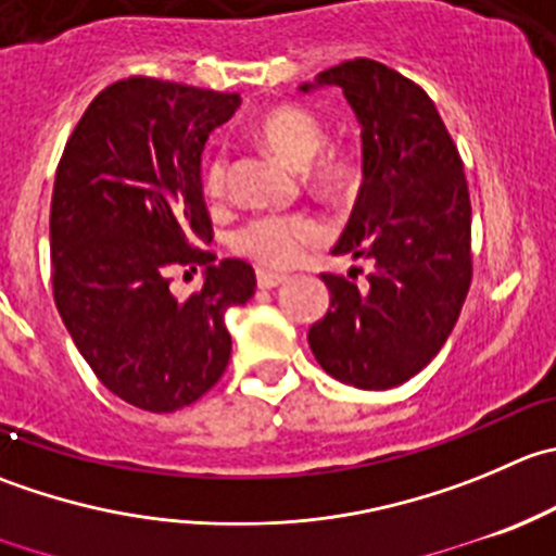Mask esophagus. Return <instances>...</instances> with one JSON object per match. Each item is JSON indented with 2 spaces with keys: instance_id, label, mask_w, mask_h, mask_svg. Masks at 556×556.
I'll use <instances>...</instances> for the list:
<instances>
[{
  "instance_id": "34e87169",
  "label": "esophagus",
  "mask_w": 556,
  "mask_h": 556,
  "mask_svg": "<svg viewBox=\"0 0 556 556\" xmlns=\"http://www.w3.org/2000/svg\"><path fill=\"white\" fill-rule=\"evenodd\" d=\"M285 274H277V271H257V288L261 290H271L277 288V285L285 282Z\"/></svg>"
}]
</instances>
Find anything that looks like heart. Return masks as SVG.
<instances>
[{"label": "heart", "instance_id": "obj_1", "mask_svg": "<svg viewBox=\"0 0 556 556\" xmlns=\"http://www.w3.org/2000/svg\"><path fill=\"white\" fill-rule=\"evenodd\" d=\"M257 135L268 152L277 154L293 168H306L326 147V127L315 113L295 105L274 108L257 124ZM312 185L326 195H344L358 185V168L353 160L328 154L312 170ZM203 187L212 201H219L228 190V154L217 152L203 170ZM320 241V225L309 214H261L247 219L230 236V247L239 255L252 257L268 268L290 266L301 250Z\"/></svg>", "mask_w": 556, "mask_h": 556}]
</instances>
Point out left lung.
I'll return each mask as SVG.
<instances>
[{
    "instance_id": "8db88e82",
    "label": "left lung",
    "mask_w": 556,
    "mask_h": 556,
    "mask_svg": "<svg viewBox=\"0 0 556 556\" xmlns=\"http://www.w3.org/2000/svg\"><path fill=\"white\" fill-rule=\"evenodd\" d=\"M339 86L361 122L364 185L333 255L371 263L364 282L323 274L326 317L309 328L317 364L364 391L402 386L459 320L472 282V208L459 149L432 97L375 59L315 75Z\"/></svg>"
}]
</instances>
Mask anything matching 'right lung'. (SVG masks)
<instances>
[{"label":"right lung","instance_id":"add662e5","mask_svg":"<svg viewBox=\"0 0 556 556\" xmlns=\"http://www.w3.org/2000/svg\"><path fill=\"white\" fill-rule=\"evenodd\" d=\"M241 97L174 80L105 86L75 124L51 198L53 301L97 380L132 407L198 402L230 361L225 312L255 293L247 261L212 263L201 154ZM170 265H206L179 300Z\"/></svg>","mask_w":556,"mask_h":556}]
</instances>
